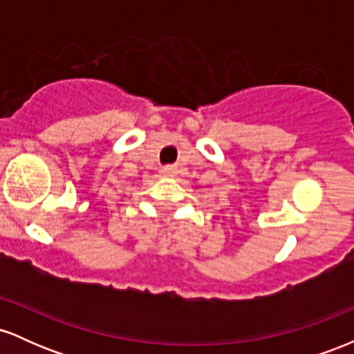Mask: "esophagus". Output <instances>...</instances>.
Wrapping results in <instances>:
<instances>
[{"label":"esophagus","mask_w":354,"mask_h":354,"mask_svg":"<svg viewBox=\"0 0 354 354\" xmlns=\"http://www.w3.org/2000/svg\"><path fill=\"white\" fill-rule=\"evenodd\" d=\"M161 173H163L165 176H174V174H176V168H174V166H165V168L161 169Z\"/></svg>","instance_id":"34e87169"}]
</instances>
